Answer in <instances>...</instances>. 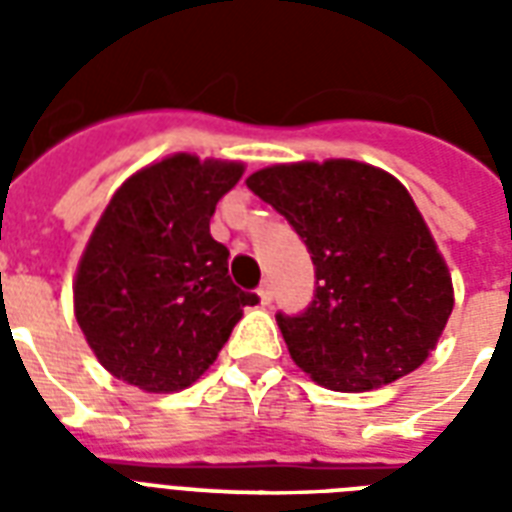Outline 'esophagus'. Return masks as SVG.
I'll return each instance as SVG.
<instances>
[{
  "instance_id": "esophagus-1",
  "label": "esophagus",
  "mask_w": 512,
  "mask_h": 512,
  "mask_svg": "<svg viewBox=\"0 0 512 512\" xmlns=\"http://www.w3.org/2000/svg\"><path fill=\"white\" fill-rule=\"evenodd\" d=\"M257 297H260V305H271L273 303L271 284H263V287L257 289Z\"/></svg>"
}]
</instances>
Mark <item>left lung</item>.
<instances>
[{
  "label": "left lung",
  "instance_id": "8db88e82",
  "mask_svg": "<svg viewBox=\"0 0 512 512\" xmlns=\"http://www.w3.org/2000/svg\"><path fill=\"white\" fill-rule=\"evenodd\" d=\"M316 268L300 316L276 313L289 356L329 390L361 393L414 372L454 308L452 276L420 209L372 164H273L247 177Z\"/></svg>",
  "mask_w": 512,
  "mask_h": 512
}]
</instances>
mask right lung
<instances>
[{"instance_id":"right-lung-1","label":"right lung","mask_w":512,"mask_h":512,"mask_svg":"<svg viewBox=\"0 0 512 512\" xmlns=\"http://www.w3.org/2000/svg\"><path fill=\"white\" fill-rule=\"evenodd\" d=\"M241 175V162L175 154L108 201L76 268L74 313L114 377L146 393L188 388L257 303L233 284L228 249L209 233Z\"/></svg>"}]
</instances>
